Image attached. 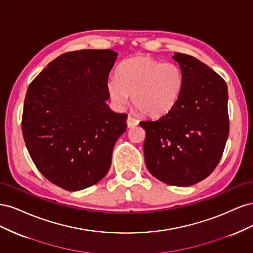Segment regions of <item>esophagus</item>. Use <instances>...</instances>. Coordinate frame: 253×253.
I'll return each instance as SVG.
<instances>
[{
	"mask_svg": "<svg viewBox=\"0 0 253 253\" xmlns=\"http://www.w3.org/2000/svg\"><path fill=\"white\" fill-rule=\"evenodd\" d=\"M126 124H127V126H128V127H134V126H138L139 120L134 118V117H132V116H128L127 119H126Z\"/></svg>",
	"mask_w": 253,
	"mask_h": 253,
	"instance_id": "obj_1",
	"label": "esophagus"
}]
</instances>
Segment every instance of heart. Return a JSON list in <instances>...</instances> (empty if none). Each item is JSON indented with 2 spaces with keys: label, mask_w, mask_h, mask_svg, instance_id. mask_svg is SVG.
Segmentation results:
<instances>
[{
  "label": "heart",
  "mask_w": 253,
  "mask_h": 253,
  "mask_svg": "<svg viewBox=\"0 0 253 253\" xmlns=\"http://www.w3.org/2000/svg\"><path fill=\"white\" fill-rule=\"evenodd\" d=\"M182 86L183 74L178 65L149 56L124 61L117 76L106 82L108 95L117 108H125L132 95L135 108L148 117H159L169 112L179 99Z\"/></svg>",
  "instance_id": "heart-1"
}]
</instances>
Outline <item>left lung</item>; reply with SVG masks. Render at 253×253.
Returning a JSON list of instances; mask_svg holds the SVG:
<instances>
[{
	"mask_svg": "<svg viewBox=\"0 0 253 253\" xmlns=\"http://www.w3.org/2000/svg\"><path fill=\"white\" fill-rule=\"evenodd\" d=\"M183 74L179 99L156 120H143L144 162L168 185L188 187L215 169L229 135L228 88L224 79L196 58L174 52Z\"/></svg>",
	"mask_w": 253,
	"mask_h": 253,
	"instance_id": "obj_1",
	"label": "left lung"
}]
</instances>
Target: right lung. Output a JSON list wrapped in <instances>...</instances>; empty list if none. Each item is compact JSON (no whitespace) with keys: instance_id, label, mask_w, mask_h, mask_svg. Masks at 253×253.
Returning <instances> with one entry per match:
<instances>
[{"instance_id":"1","label":"right lung","mask_w":253,"mask_h":253,"mask_svg":"<svg viewBox=\"0 0 253 253\" xmlns=\"http://www.w3.org/2000/svg\"><path fill=\"white\" fill-rule=\"evenodd\" d=\"M117 57L111 49L63 53L27 88L22 117L26 148L44 177L64 190L100 181L126 129L127 115L106 104V82Z\"/></svg>"}]
</instances>
